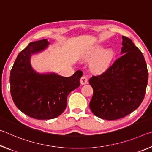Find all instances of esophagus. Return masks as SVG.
Listing matches in <instances>:
<instances>
[{"label": "esophagus", "mask_w": 152, "mask_h": 152, "mask_svg": "<svg viewBox=\"0 0 152 152\" xmlns=\"http://www.w3.org/2000/svg\"><path fill=\"white\" fill-rule=\"evenodd\" d=\"M87 82H88V79L86 78V77L82 76V78H80V84L83 85V84H87Z\"/></svg>", "instance_id": "34e87169"}]
</instances>
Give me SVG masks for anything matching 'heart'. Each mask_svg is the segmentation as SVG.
I'll return each mask as SVG.
<instances>
[{"mask_svg": "<svg viewBox=\"0 0 152 152\" xmlns=\"http://www.w3.org/2000/svg\"><path fill=\"white\" fill-rule=\"evenodd\" d=\"M113 57V51L107 50L104 51L103 48L98 47L89 53L87 56V59L89 60L95 59L91 65V70L94 73L101 74L109 68Z\"/></svg>", "mask_w": 152, "mask_h": 152, "instance_id": "1", "label": "heart"}]
</instances>
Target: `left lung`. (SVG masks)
<instances>
[{
  "mask_svg": "<svg viewBox=\"0 0 152 152\" xmlns=\"http://www.w3.org/2000/svg\"><path fill=\"white\" fill-rule=\"evenodd\" d=\"M121 56L89 84L93 88L90 109L106 120H116L137 109L143 101L148 81L143 53L129 38L122 36Z\"/></svg>",
  "mask_w": 152,
  "mask_h": 152,
  "instance_id": "left-lung-1",
  "label": "left lung"
}]
</instances>
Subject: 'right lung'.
<instances>
[{
  "instance_id": "1",
  "label": "right lung",
  "mask_w": 152,
  "mask_h": 152,
  "mask_svg": "<svg viewBox=\"0 0 152 152\" xmlns=\"http://www.w3.org/2000/svg\"><path fill=\"white\" fill-rule=\"evenodd\" d=\"M49 44L47 39L31 42L18 54L10 74L15 104L25 115L39 120L60 116L66 108L68 95L80 86L83 74L80 70L70 77L36 72L31 65V57Z\"/></svg>"
}]
</instances>
